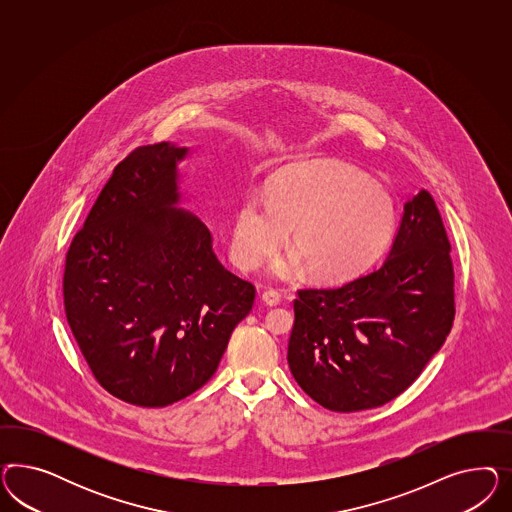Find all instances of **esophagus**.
Returning <instances> with one entry per match:
<instances>
[{
  "mask_svg": "<svg viewBox=\"0 0 512 512\" xmlns=\"http://www.w3.org/2000/svg\"><path fill=\"white\" fill-rule=\"evenodd\" d=\"M261 298H263V302L266 306H278L279 302H281V295H279L278 291H274V289L264 291Z\"/></svg>",
  "mask_w": 512,
  "mask_h": 512,
  "instance_id": "esophagus-1",
  "label": "esophagus"
}]
</instances>
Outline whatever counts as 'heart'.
Masks as SVG:
<instances>
[{
	"label": "heart",
	"instance_id": "heart-1",
	"mask_svg": "<svg viewBox=\"0 0 512 512\" xmlns=\"http://www.w3.org/2000/svg\"><path fill=\"white\" fill-rule=\"evenodd\" d=\"M394 202L379 184L341 163L293 167L268 184V202L248 195L234 216L231 259L257 270L278 251L287 231L296 253L272 272L293 278L310 268L321 281L347 278L372 263L394 229Z\"/></svg>",
	"mask_w": 512,
	"mask_h": 512
}]
</instances>
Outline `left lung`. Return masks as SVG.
Instances as JSON below:
<instances>
[{
    "instance_id": "1",
    "label": "left lung",
    "mask_w": 512,
    "mask_h": 512,
    "mask_svg": "<svg viewBox=\"0 0 512 512\" xmlns=\"http://www.w3.org/2000/svg\"><path fill=\"white\" fill-rule=\"evenodd\" d=\"M450 242L432 195L403 206L387 259L338 287L300 289L287 360L300 388L353 413L413 385L454 321Z\"/></svg>"
}]
</instances>
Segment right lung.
Returning a JSON list of instances; mask_svg holds the SVG:
<instances>
[{"label":"right lung","instance_id":"right-lung-1","mask_svg":"<svg viewBox=\"0 0 512 512\" xmlns=\"http://www.w3.org/2000/svg\"><path fill=\"white\" fill-rule=\"evenodd\" d=\"M187 148L157 142L116 165L63 272L67 323L97 383L165 407L216 373L255 287L231 274L199 217L178 210Z\"/></svg>","mask_w":512,"mask_h":512}]
</instances>
